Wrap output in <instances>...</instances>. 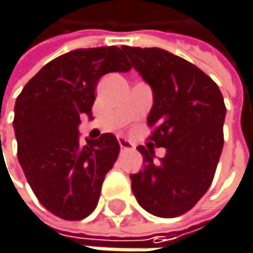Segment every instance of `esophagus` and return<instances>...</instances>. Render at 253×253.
I'll return each mask as SVG.
<instances>
[{"label":"esophagus","mask_w":253,"mask_h":253,"mask_svg":"<svg viewBox=\"0 0 253 253\" xmlns=\"http://www.w3.org/2000/svg\"><path fill=\"white\" fill-rule=\"evenodd\" d=\"M119 143H120V149L123 151V152H126V151H131L133 149V145L128 142V140H126V139H119Z\"/></svg>","instance_id":"obj_1"}]
</instances>
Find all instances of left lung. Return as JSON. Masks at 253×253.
I'll list each match as a JSON object with an SVG mask.
<instances>
[{"instance_id": "8db88e82", "label": "left lung", "mask_w": 253, "mask_h": 253, "mask_svg": "<svg viewBox=\"0 0 253 253\" xmlns=\"http://www.w3.org/2000/svg\"><path fill=\"white\" fill-rule=\"evenodd\" d=\"M151 84L152 128L143 155V170L131 174L139 205L157 217L171 218L192 210L210 189L223 151L226 105L217 83L195 64L161 48H122ZM168 154L153 160V145Z\"/></svg>"}]
</instances>
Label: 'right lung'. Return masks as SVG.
<instances>
[{"mask_svg":"<svg viewBox=\"0 0 253 253\" xmlns=\"http://www.w3.org/2000/svg\"><path fill=\"white\" fill-rule=\"evenodd\" d=\"M130 69L117 46L75 49L45 64L17 96L13 126L19 163L38 201L63 220L92 214L120 152L111 133L82 145L80 116L92 119L101 77Z\"/></svg>","mask_w":253,"mask_h":253,"instance_id":"right-lung-1","label":"right lung"}]
</instances>
